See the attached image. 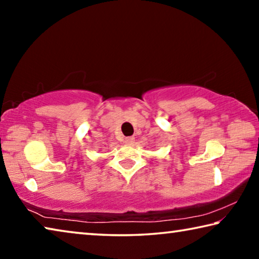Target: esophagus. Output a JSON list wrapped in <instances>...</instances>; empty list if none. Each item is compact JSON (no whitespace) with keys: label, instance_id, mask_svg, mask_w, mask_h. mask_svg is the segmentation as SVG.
Masks as SVG:
<instances>
[{"label":"esophagus","instance_id":"esophagus-1","mask_svg":"<svg viewBox=\"0 0 259 259\" xmlns=\"http://www.w3.org/2000/svg\"><path fill=\"white\" fill-rule=\"evenodd\" d=\"M124 143L126 145H134L135 144V137H126L124 139Z\"/></svg>","mask_w":259,"mask_h":259}]
</instances>
